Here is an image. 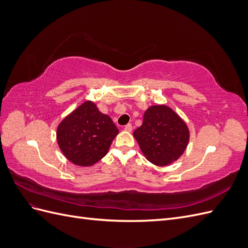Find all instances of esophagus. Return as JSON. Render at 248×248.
Here are the masks:
<instances>
[{"label":"esophagus","mask_w":248,"mask_h":248,"mask_svg":"<svg viewBox=\"0 0 248 248\" xmlns=\"http://www.w3.org/2000/svg\"><path fill=\"white\" fill-rule=\"evenodd\" d=\"M124 130H125V131H127V132H131V131H132V125H131V124H127V125H125V127H124Z\"/></svg>","instance_id":"34e87169"}]
</instances>
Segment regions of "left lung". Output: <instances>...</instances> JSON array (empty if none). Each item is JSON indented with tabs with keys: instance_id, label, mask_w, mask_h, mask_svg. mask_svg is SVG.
Wrapping results in <instances>:
<instances>
[{
	"instance_id": "1",
	"label": "left lung",
	"mask_w": 248,
	"mask_h": 248,
	"mask_svg": "<svg viewBox=\"0 0 248 248\" xmlns=\"http://www.w3.org/2000/svg\"><path fill=\"white\" fill-rule=\"evenodd\" d=\"M146 158L157 167H166L180 158L189 141V129L184 120L166 104L150 107L142 124L134 130Z\"/></svg>"
}]
</instances>
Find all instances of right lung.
Instances as JSON below:
<instances>
[{"mask_svg": "<svg viewBox=\"0 0 248 248\" xmlns=\"http://www.w3.org/2000/svg\"><path fill=\"white\" fill-rule=\"evenodd\" d=\"M118 133L110 117L102 114L93 101L87 100L59 124L57 141L70 162L91 167L108 154Z\"/></svg>", "mask_w": 248, "mask_h": 248, "instance_id": "right-lung-1", "label": "right lung"}]
</instances>
